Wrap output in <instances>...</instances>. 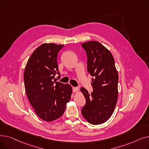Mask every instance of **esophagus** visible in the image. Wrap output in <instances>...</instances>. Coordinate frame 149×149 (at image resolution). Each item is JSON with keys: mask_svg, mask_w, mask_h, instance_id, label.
Listing matches in <instances>:
<instances>
[{"mask_svg": "<svg viewBox=\"0 0 149 149\" xmlns=\"http://www.w3.org/2000/svg\"><path fill=\"white\" fill-rule=\"evenodd\" d=\"M72 90L74 92H77L79 91V88H77V87H72Z\"/></svg>", "mask_w": 149, "mask_h": 149, "instance_id": "1", "label": "esophagus"}]
</instances>
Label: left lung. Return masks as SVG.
<instances>
[{
    "label": "left lung",
    "instance_id": "left-lung-1",
    "mask_svg": "<svg viewBox=\"0 0 149 149\" xmlns=\"http://www.w3.org/2000/svg\"><path fill=\"white\" fill-rule=\"evenodd\" d=\"M81 46L86 52L93 88L91 95L84 88L80 89L86 98L81 113L92 124H102L110 118L116 106L118 74L112 54L100 42H88Z\"/></svg>",
    "mask_w": 149,
    "mask_h": 149
}]
</instances>
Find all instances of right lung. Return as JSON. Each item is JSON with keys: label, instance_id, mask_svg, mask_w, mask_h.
Instances as JSON below:
<instances>
[{"label": "right lung", "instance_id": "1", "mask_svg": "<svg viewBox=\"0 0 149 149\" xmlns=\"http://www.w3.org/2000/svg\"><path fill=\"white\" fill-rule=\"evenodd\" d=\"M63 46L54 43L38 46L29 58L23 75L31 106L41 119L48 122L63 114L72 92L69 84L54 80L55 75H60L57 55Z\"/></svg>", "mask_w": 149, "mask_h": 149}]
</instances>
